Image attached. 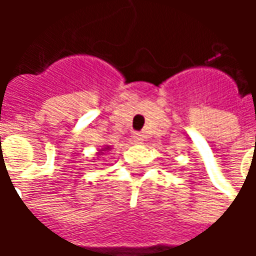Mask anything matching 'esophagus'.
<instances>
[{"mask_svg":"<svg viewBox=\"0 0 256 256\" xmlns=\"http://www.w3.org/2000/svg\"><path fill=\"white\" fill-rule=\"evenodd\" d=\"M132 138H134V140H135L136 144H142V142H144V135H142V134H138V132L134 134Z\"/></svg>","mask_w":256,"mask_h":256,"instance_id":"1","label":"esophagus"}]
</instances>
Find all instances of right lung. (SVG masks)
I'll use <instances>...</instances> for the list:
<instances>
[{"label":"right lung","instance_id":"add662e5","mask_svg":"<svg viewBox=\"0 0 256 256\" xmlns=\"http://www.w3.org/2000/svg\"><path fill=\"white\" fill-rule=\"evenodd\" d=\"M108 150H111V146L110 145H104V146H102V148H100V149L96 152V154H98V158H100V156H104L106 152H108Z\"/></svg>","mask_w":256,"mask_h":256}]
</instances>
